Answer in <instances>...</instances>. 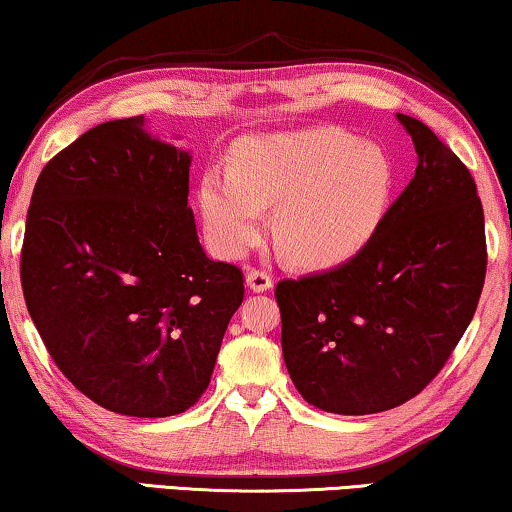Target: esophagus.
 Masks as SVG:
<instances>
[{
    "label": "esophagus",
    "mask_w": 512,
    "mask_h": 512,
    "mask_svg": "<svg viewBox=\"0 0 512 512\" xmlns=\"http://www.w3.org/2000/svg\"><path fill=\"white\" fill-rule=\"evenodd\" d=\"M246 283H248V287L253 292H266V290H271V285H273V280H271V276L266 271H257V269H250L248 271V276H246Z\"/></svg>",
    "instance_id": "obj_1"
}]
</instances>
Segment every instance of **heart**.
<instances>
[{
	"instance_id": "1",
	"label": "heart",
	"mask_w": 512,
	"mask_h": 512,
	"mask_svg": "<svg viewBox=\"0 0 512 512\" xmlns=\"http://www.w3.org/2000/svg\"><path fill=\"white\" fill-rule=\"evenodd\" d=\"M394 164L376 143L338 127L259 136L243 143L234 176L211 171L201 211L222 255L241 257L276 206L278 248L304 266L348 262L376 239L390 211Z\"/></svg>"
}]
</instances>
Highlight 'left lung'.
Returning a JSON list of instances; mask_svg holds the SVG:
<instances>
[{
    "instance_id": "left-lung-1",
    "label": "left lung",
    "mask_w": 512,
    "mask_h": 512,
    "mask_svg": "<svg viewBox=\"0 0 512 512\" xmlns=\"http://www.w3.org/2000/svg\"><path fill=\"white\" fill-rule=\"evenodd\" d=\"M397 118L417 169L376 239L336 269L276 287L287 373L301 397L336 415L383 413L420 394L485 283V215L469 169L424 122Z\"/></svg>"
}]
</instances>
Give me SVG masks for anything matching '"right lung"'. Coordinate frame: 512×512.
Listing matches in <instances>:
<instances>
[{
    "label": "right lung",
    "mask_w": 512,
    "mask_h": 512,
    "mask_svg": "<svg viewBox=\"0 0 512 512\" xmlns=\"http://www.w3.org/2000/svg\"><path fill=\"white\" fill-rule=\"evenodd\" d=\"M190 164L136 115L92 127L34 185L20 255L27 311L64 376L113 413L194 406L243 301L241 269L199 243Z\"/></svg>",
    "instance_id": "1"
}]
</instances>
